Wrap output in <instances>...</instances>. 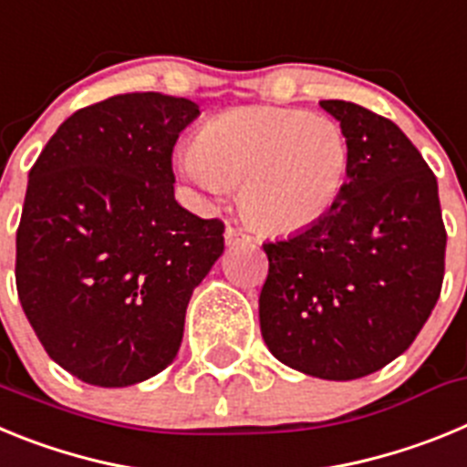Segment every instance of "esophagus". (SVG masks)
Masks as SVG:
<instances>
[{"label": "esophagus", "mask_w": 467, "mask_h": 467, "mask_svg": "<svg viewBox=\"0 0 467 467\" xmlns=\"http://www.w3.org/2000/svg\"><path fill=\"white\" fill-rule=\"evenodd\" d=\"M224 241L229 243V245H236V243H247L250 241V236H247L243 229H238V226L229 224L224 231Z\"/></svg>", "instance_id": "esophagus-1"}]
</instances>
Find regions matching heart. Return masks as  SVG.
I'll return each mask as SVG.
<instances>
[{
    "mask_svg": "<svg viewBox=\"0 0 467 467\" xmlns=\"http://www.w3.org/2000/svg\"><path fill=\"white\" fill-rule=\"evenodd\" d=\"M350 147L339 121L280 107H241L210 119L180 171L201 192L238 189L245 220L264 234L311 229L346 187Z\"/></svg>",
    "mask_w": 467,
    "mask_h": 467,
    "instance_id": "b5f03b06",
    "label": "heart"
}]
</instances>
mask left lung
Listing matches in <instances>:
<instances>
[{"label":"left lung","mask_w":467,"mask_h":467,"mask_svg":"<svg viewBox=\"0 0 467 467\" xmlns=\"http://www.w3.org/2000/svg\"><path fill=\"white\" fill-rule=\"evenodd\" d=\"M320 107L348 138L346 187L311 229L264 243L259 325L287 367L350 381L414 344L442 292L447 229L435 172L390 119L346 100Z\"/></svg>","instance_id":"obj_1"}]
</instances>
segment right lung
Returning <instances> with one entry per match:
<instances>
[{
	"label": "right lung",
	"mask_w": 467,
	"mask_h": 467,
	"mask_svg": "<svg viewBox=\"0 0 467 467\" xmlns=\"http://www.w3.org/2000/svg\"><path fill=\"white\" fill-rule=\"evenodd\" d=\"M196 117L187 98L111 95L65 119L30 171L18 299L48 358L90 386L163 372L224 253V222L175 201L172 150Z\"/></svg>",
	"instance_id": "right-lung-1"
}]
</instances>
